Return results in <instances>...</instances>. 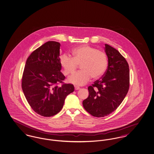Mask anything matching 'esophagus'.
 I'll return each mask as SVG.
<instances>
[{"instance_id": "esophagus-1", "label": "esophagus", "mask_w": 154, "mask_h": 154, "mask_svg": "<svg viewBox=\"0 0 154 154\" xmlns=\"http://www.w3.org/2000/svg\"><path fill=\"white\" fill-rule=\"evenodd\" d=\"M74 88H75V90H79L80 89V87L77 86H74Z\"/></svg>"}]
</instances>
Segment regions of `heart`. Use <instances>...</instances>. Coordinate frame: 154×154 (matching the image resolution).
Here are the masks:
<instances>
[{"label":"heart","mask_w":154,"mask_h":154,"mask_svg":"<svg viewBox=\"0 0 154 154\" xmlns=\"http://www.w3.org/2000/svg\"><path fill=\"white\" fill-rule=\"evenodd\" d=\"M72 53L73 57L65 53L60 58V65L65 75L73 73L80 65L81 70L68 79L70 83L82 86L86 84L91 77L97 79L104 74L108 58L103 51L85 45L74 48Z\"/></svg>","instance_id":"heart-1"}]
</instances>
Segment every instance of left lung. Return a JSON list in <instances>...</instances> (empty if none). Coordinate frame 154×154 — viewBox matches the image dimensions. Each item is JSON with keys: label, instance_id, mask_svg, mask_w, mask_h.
<instances>
[{"label": "left lung", "instance_id": "obj_1", "mask_svg": "<svg viewBox=\"0 0 154 154\" xmlns=\"http://www.w3.org/2000/svg\"><path fill=\"white\" fill-rule=\"evenodd\" d=\"M108 68L101 79L88 87L89 96L82 102L84 109L93 116L104 117L122 103L129 87V65L119 51L105 44Z\"/></svg>", "mask_w": 154, "mask_h": 154}]
</instances>
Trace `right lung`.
Returning <instances> with one entry per match:
<instances>
[{"label":"right lung","mask_w":154,"mask_h":154,"mask_svg":"<svg viewBox=\"0 0 154 154\" xmlns=\"http://www.w3.org/2000/svg\"><path fill=\"white\" fill-rule=\"evenodd\" d=\"M60 43L49 41L28 57L22 79V88L31 108L38 115L50 117L61 110L66 97L74 91L71 84H63Z\"/></svg>","instance_id":"right-lung-1"}]
</instances>
